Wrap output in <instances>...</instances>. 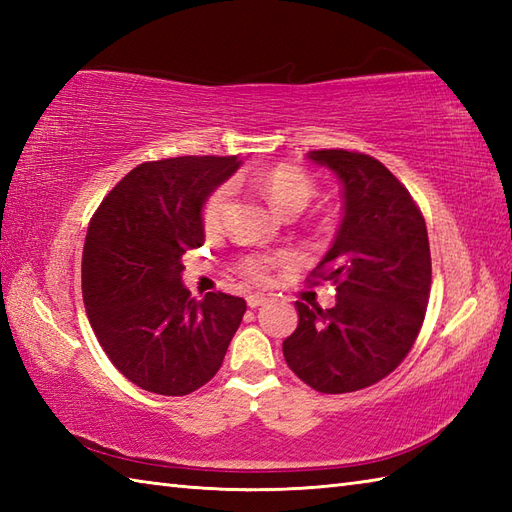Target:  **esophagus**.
<instances>
[{
	"label": "esophagus",
	"mask_w": 512,
	"mask_h": 512,
	"mask_svg": "<svg viewBox=\"0 0 512 512\" xmlns=\"http://www.w3.org/2000/svg\"><path fill=\"white\" fill-rule=\"evenodd\" d=\"M246 303H248V308H259L266 303V297L264 295H248Z\"/></svg>",
	"instance_id": "34e87169"
}]
</instances>
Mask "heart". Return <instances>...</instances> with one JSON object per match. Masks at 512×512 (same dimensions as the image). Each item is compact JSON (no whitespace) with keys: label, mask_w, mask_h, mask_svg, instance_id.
I'll use <instances>...</instances> for the list:
<instances>
[{"label":"heart","mask_w":512,"mask_h":512,"mask_svg":"<svg viewBox=\"0 0 512 512\" xmlns=\"http://www.w3.org/2000/svg\"><path fill=\"white\" fill-rule=\"evenodd\" d=\"M259 189L266 193V198L275 209L286 213H299L306 209L310 200L314 198V182L306 171L297 167L281 165L266 171L262 178L257 180ZM231 204V189L222 184L217 187L202 206V228L206 233H215L222 228V222ZM277 259L268 255H246L237 262V270L250 281H266L270 268L275 266Z\"/></svg>","instance_id":"obj_1"}]
</instances>
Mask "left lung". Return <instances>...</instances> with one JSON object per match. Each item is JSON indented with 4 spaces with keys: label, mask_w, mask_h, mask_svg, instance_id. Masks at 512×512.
I'll use <instances>...</instances> for the list:
<instances>
[{
    "label": "left lung",
    "mask_w": 512,
    "mask_h": 512,
    "mask_svg": "<svg viewBox=\"0 0 512 512\" xmlns=\"http://www.w3.org/2000/svg\"><path fill=\"white\" fill-rule=\"evenodd\" d=\"M343 184V220L310 284L336 286V306L297 301L284 341L288 367L321 394H347L389 376L418 339L431 292L427 224L383 162L347 149L308 151Z\"/></svg>",
    "instance_id": "left-lung-1"
}]
</instances>
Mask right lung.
I'll return each mask as SVG.
<instances>
[{"label": "right lung", "mask_w": 512, "mask_h": 512, "mask_svg": "<svg viewBox=\"0 0 512 512\" xmlns=\"http://www.w3.org/2000/svg\"><path fill=\"white\" fill-rule=\"evenodd\" d=\"M237 156H180L134 167L92 215L83 246L85 312L127 380L187 396L217 374L246 312L242 297L182 286V255L204 242L202 204Z\"/></svg>", "instance_id": "right-lung-1"}]
</instances>
